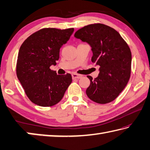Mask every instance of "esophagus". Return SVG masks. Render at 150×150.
I'll return each mask as SVG.
<instances>
[{"label": "esophagus", "instance_id": "34e87169", "mask_svg": "<svg viewBox=\"0 0 150 150\" xmlns=\"http://www.w3.org/2000/svg\"><path fill=\"white\" fill-rule=\"evenodd\" d=\"M82 77V75H78L77 73H73L72 74V78L73 79H80Z\"/></svg>", "mask_w": 150, "mask_h": 150}]
</instances>
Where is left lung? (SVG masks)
<instances>
[{
  "mask_svg": "<svg viewBox=\"0 0 150 150\" xmlns=\"http://www.w3.org/2000/svg\"><path fill=\"white\" fill-rule=\"evenodd\" d=\"M75 38L90 45L92 62L99 65V74L95 79L88 75L91 83L86 94L91 100L106 104L117 97L130 77L132 54L120 34L103 24L85 26L75 33Z\"/></svg>",
  "mask_w": 150,
  "mask_h": 150,
  "instance_id": "8db88e82",
  "label": "left lung"
}]
</instances>
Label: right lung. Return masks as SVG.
I'll list each match as a JSON object with an SVG mask.
<instances>
[{
    "instance_id": "right-lung-1",
    "label": "right lung",
    "mask_w": 150,
    "mask_h": 150,
    "mask_svg": "<svg viewBox=\"0 0 150 150\" xmlns=\"http://www.w3.org/2000/svg\"><path fill=\"white\" fill-rule=\"evenodd\" d=\"M74 28H44L32 34L20 47L17 77L28 97L41 106H52L62 99L72 82L71 75H57L50 69L59 58V50Z\"/></svg>"
}]
</instances>
